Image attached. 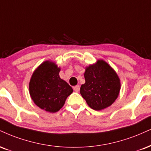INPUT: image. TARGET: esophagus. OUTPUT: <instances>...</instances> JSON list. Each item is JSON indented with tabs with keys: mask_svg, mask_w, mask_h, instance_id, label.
Here are the masks:
<instances>
[{
	"mask_svg": "<svg viewBox=\"0 0 151 151\" xmlns=\"http://www.w3.org/2000/svg\"><path fill=\"white\" fill-rule=\"evenodd\" d=\"M79 89H80V86H79V85H77V86H75L74 87V90L76 92H78L79 91Z\"/></svg>",
	"mask_w": 151,
	"mask_h": 151,
	"instance_id": "1",
	"label": "esophagus"
}]
</instances>
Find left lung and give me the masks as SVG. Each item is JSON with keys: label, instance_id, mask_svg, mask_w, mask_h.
I'll use <instances>...</instances> for the list:
<instances>
[{"label": "left lung", "instance_id": "8db88e82", "mask_svg": "<svg viewBox=\"0 0 151 151\" xmlns=\"http://www.w3.org/2000/svg\"><path fill=\"white\" fill-rule=\"evenodd\" d=\"M85 83L80 93L91 108L101 110L115 101L120 91V81L115 71L103 60L91 65L84 72Z\"/></svg>", "mask_w": 151, "mask_h": 151}]
</instances>
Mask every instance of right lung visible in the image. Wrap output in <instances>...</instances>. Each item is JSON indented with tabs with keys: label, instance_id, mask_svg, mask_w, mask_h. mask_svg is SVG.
I'll return each mask as SVG.
<instances>
[{
	"label": "right lung",
	"instance_id": "right-lung-1",
	"mask_svg": "<svg viewBox=\"0 0 151 151\" xmlns=\"http://www.w3.org/2000/svg\"><path fill=\"white\" fill-rule=\"evenodd\" d=\"M60 68L55 63L45 61L32 74L29 93L34 103L42 110L56 112L63 108L73 89L59 76Z\"/></svg>",
	"mask_w": 151,
	"mask_h": 151
}]
</instances>
